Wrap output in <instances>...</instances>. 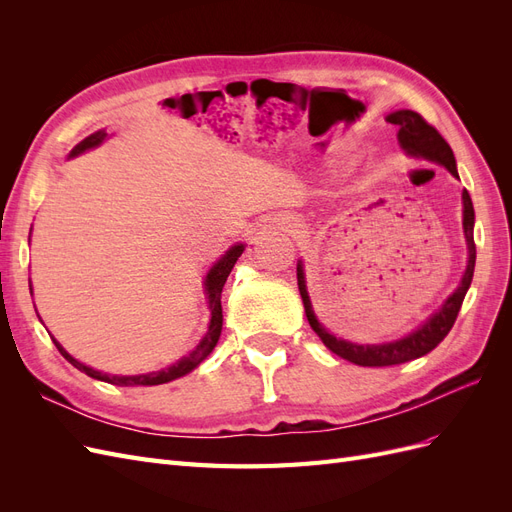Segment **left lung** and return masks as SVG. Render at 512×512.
I'll use <instances>...</instances> for the list:
<instances>
[{
    "mask_svg": "<svg viewBox=\"0 0 512 512\" xmlns=\"http://www.w3.org/2000/svg\"><path fill=\"white\" fill-rule=\"evenodd\" d=\"M386 121L393 123V126L399 128L397 136L399 143L412 156L425 158L431 162H438L448 168V173L457 175V164L453 149L448 147L444 141V136L427 123L421 115L414 111H395ZM463 232H466V241H468V269L461 277L459 288L446 299V303L433 314L421 329H416L404 339H397V342L391 344H380V346H361V344H350L346 339H337L331 335L322 324L316 320V314L312 309V301H309L307 286H305V273L303 265L299 262L297 265V282H299V292L305 305V316L312 324V329L316 335L322 339V344L327 346L331 352H335L342 359L361 365V367H389V365H399V363H408L418 359L427 352L436 348L442 339L448 335V331L453 329V324L457 320V314L461 309L463 299H466V292L472 284V275H474V265H476V245H474V207H472V198L468 190H463Z\"/></svg>",
    "mask_w": 512,
    "mask_h": 512,
    "instance_id": "1",
    "label": "left lung"
}]
</instances>
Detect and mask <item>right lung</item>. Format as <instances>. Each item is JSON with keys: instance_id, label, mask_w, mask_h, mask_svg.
Listing matches in <instances>:
<instances>
[{"instance_id": "1", "label": "right lung", "mask_w": 512, "mask_h": 512, "mask_svg": "<svg viewBox=\"0 0 512 512\" xmlns=\"http://www.w3.org/2000/svg\"><path fill=\"white\" fill-rule=\"evenodd\" d=\"M104 138H106V132H104V130L94 132L91 136H87L85 141H81L79 145H76V147L72 149L70 158L79 156V153H83V151H87V149H91V147L100 145V143L104 141ZM241 254H243V245L230 247V250H228L218 262H215V265L211 267V271L207 273L205 288H207V299H209V309H211L209 331H207V335H205L203 339H200V344H198L188 356H183V359H181L179 363L170 365L168 369L151 371V374H143V376H108V374H102V371H96V369H91V367L79 363L76 359H72V356L57 344V339H53V342H55L57 350L61 352V356H64V359H66L68 363H72L76 369H81L83 374H87L89 378L102 380V382L117 384V386H153V384H164V382H170V380H175V378H181V376H185V374H190V371H192L194 367H198L200 363H203V361L207 359V356L213 352L215 344H218L220 333H222V320H224V318H222V288H224V284H226V277L230 275L232 267H235V262H237V258H239Z\"/></svg>"}]
</instances>
